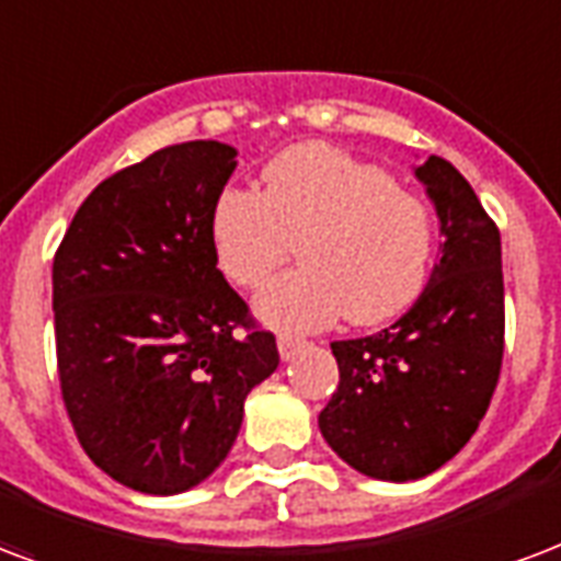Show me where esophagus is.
<instances>
[{
  "label": "esophagus",
  "mask_w": 561,
  "mask_h": 561,
  "mask_svg": "<svg viewBox=\"0 0 561 561\" xmlns=\"http://www.w3.org/2000/svg\"><path fill=\"white\" fill-rule=\"evenodd\" d=\"M276 347H279V356L285 358V362H288V358H294V353H297V350L302 347V341H299V337L285 335V332H282V335L276 337Z\"/></svg>",
  "instance_id": "34e87169"
}]
</instances>
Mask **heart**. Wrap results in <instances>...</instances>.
<instances>
[{
	"label": "heart",
	"instance_id": "1",
	"mask_svg": "<svg viewBox=\"0 0 561 561\" xmlns=\"http://www.w3.org/2000/svg\"><path fill=\"white\" fill-rule=\"evenodd\" d=\"M264 191L229 187L211 211L226 279L262 288L297 243L302 267L264 288L255 309L282 329H318L347 311L376 327L421 297L435 217L391 173L327 144H299L264 167Z\"/></svg>",
	"mask_w": 561,
	"mask_h": 561
}]
</instances>
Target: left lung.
I'll list each match as a JSON object with an SVG mask.
<instances>
[{"label":"left lung","instance_id":"obj_1","mask_svg":"<svg viewBox=\"0 0 561 561\" xmlns=\"http://www.w3.org/2000/svg\"><path fill=\"white\" fill-rule=\"evenodd\" d=\"M414 176L442 220V259L397 323L332 344L341 379L318 417L350 468L388 482L421 480L470 442L506 332L497 226L450 161L430 156Z\"/></svg>","mask_w":561,"mask_h":561}]
</instances>
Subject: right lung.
I'll use <instances>...</instances> for the list:
<instances>
[{
	"label": "right lung",
	"mask_w": 561,
	"mask_h": 561,
	"mask_svg": "<svg viewBox=\"0 0 561 561\" xmlns=\"http://www.w3.org/2000/svg\"><path fill=\"white\" fill-rule=\"evenodd\" d=\"M217 140L164 147L79 205L53 264L58 379L111 480L179 494L232 450L276 337L217 271L211 211L234 170Z\"/></svg>",
	"instance_id": "obj_1"
}]
</instances>
